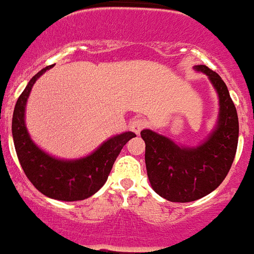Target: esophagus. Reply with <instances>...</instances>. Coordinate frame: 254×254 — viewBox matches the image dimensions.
I'll return each instance as SVG.
<instances>
[{
  "label": "esophagus",
  "instance_id": "1",
  "mask_svg": "<svg viewBox=\"0 0 254 254\" xmlns=\"http://www.w3.org/2000/svg\"><path fill=\"white\" fill-rule=\"evenodd\" d=\"M146 125H147V121H146L145 119L138 117V119H134V120L130 123V129L131 131H134L135 134H139Z\"/></svg>",
  "mask_w": 254,
  "mask_h": 254
}]
</instances>
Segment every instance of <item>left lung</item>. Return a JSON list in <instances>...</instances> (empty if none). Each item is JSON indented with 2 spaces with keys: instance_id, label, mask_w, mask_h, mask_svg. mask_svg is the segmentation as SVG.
Segmentation results:
<instances>
[{
  "instance_id": "obj_1",
  "label": "left lung",
  "mask_w": 254,
  "mask_h": 254,
  "mask_svg": "<svg viewBox=\"0 0 254 254\" xmlns=\"http://www.w3.org/2000/svg\"><path fill=\"white\" fill-rule=\"evenodd\" d=\"M205 73L219 98L216 127L195 147L176 145L166 135L145 129V162L152 189L171 202H191L205 197L222 184L235 159L239 119L223 79L206 65L194 66Z\"/></svg>"
}]
</instances>
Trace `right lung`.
I'll list each match as a JSON object with an SVG mask.
<instances>
[{"instance_id":"obj_1","label":"right lung","mask_w":254,"mask_h":254,"mask_svg":"<svg viewBox=\"0 0 254 254\" xmlns=\"http://www.w3.org/2000/svg\"><path fill=\"white\" fill-rule=\"evenodd\" d=\"M51 67L41 69L31 78L16 100L11 124L14 146L27 179L40 193L59 201H80L91 197L106 184L113 163L127 142L135 137V134L133 131L117 134L92 154L75 160L56 159L39 148L27 131L24 112L31 88L36 79Z\"/></svg>"}]
</instances>
